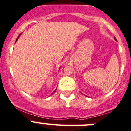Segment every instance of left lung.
Segmentation results:
<instances>
[{
    "label": "left lung",
    "instance_id": "obj_1",
    "mask_svg": "<svg viewBox=\"0 0 131 131\" xmlns=\"http://www.w3.org/2000/svg\"><path fill=\"white\" fill-rule=\"evenodd\" d=\"M114 40H116V41H117V40H116V38H115V37H114Z\"/></svg>",
    "mask_w": 131,
    "mask_h": 131
}]
</instances>
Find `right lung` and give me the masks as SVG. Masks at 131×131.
<instances>
[{
	"label": "right lung",
	"mask_w": 131,
	"mask_h": 131,
	"mask_svg": "<svg viewBox=\"0 0 131 131\" xmlns=\"http://www.w3.org/2000/svg\"><path fill=\"white\" fill-rule=\"evenodd\" d=\"M21 35V34H20V35H18V37H17V40H16V41H15V42H16V41H17V40H18V38H19V37H20V36ZM56 91V90H54V91H53V93H52V94H53V93H54V92H55Z\"/></svg>",
	"instance_id": "add662e5"
}]
</instances>
